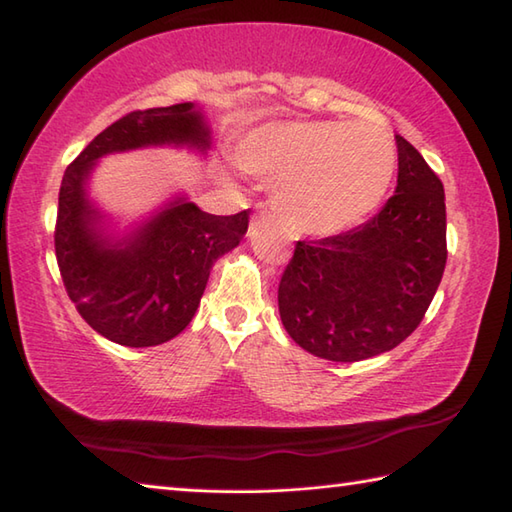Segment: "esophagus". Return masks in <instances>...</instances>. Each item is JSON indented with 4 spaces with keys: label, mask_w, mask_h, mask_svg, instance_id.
<instances>
[{
    "label": "esophagus",
    "mask_w": 512,
    "mask_h": 512,
    "mask_svg": "<svg viewBox=\"0 0 512 512\" xmlns=\"http://www.w3.org/2000/svg\"><path fill=\"white\" fill-rule=\"evenodd\" d=\"M257 217H266V211H259ZM255 222H257V220H255ZM255 222H253V226H255Z\"/></svg>",
    "instance_id": "esophagus-1"
}]
</instances>
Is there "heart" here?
<instances>
[{
    "label": "heart",
    "instance_id": "obj_1",
    "mask_svg": "<svg viewBox=\"0 0 512 512\" xmlns=\"http://www.w3.org/2000/svg\"><path fill=\"white\" fill-rule=\"evenodd\" d=\"M237 165L266 184L292 231L336 235L372 215L396 171V147L380 127L286 121L253 129Z\"/></svg>",
    "mask_w": 512,
    "mask_h": 512
}]
</instances>
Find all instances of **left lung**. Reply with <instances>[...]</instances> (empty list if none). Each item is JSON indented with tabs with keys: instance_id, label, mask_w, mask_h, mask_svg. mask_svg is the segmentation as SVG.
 Instances as JSON below:
<instances>
[{
	"instance_id": "8db88e82",
	"label": "left lung",
	"mask_w": 512,
	"mask_h": 512,
	"mask_svg": "<svg viewBox=\"0 0 512 512\" xmlns=\"http://www.w3.org/2000/svg\"><path fill=\"white\" fill-rule=\"evenodd\" d=\"M398 184L372 220L297 242L279 281V314L303 350L356 363L394 350L418 328L447 264L444 187L396 134Z\"/></svg>"
}]
</instances>
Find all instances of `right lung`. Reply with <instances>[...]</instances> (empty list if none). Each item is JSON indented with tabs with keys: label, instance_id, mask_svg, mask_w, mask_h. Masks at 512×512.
Segmentation results:
<instances>
[{
	"label": "right lung",
	"instance_id": "obj_1",
	"mask_svg": "<svg viewBox=\"0 0 512 512\" xmlns=\"http://www.w3.org/2000/svg\"><path fill=\"white\" fill-rule=\"evenodd\" d=\"M165 145L206 154L211 127L202 107L178 103L118 118L74 158L59 189L54 250L63 286L90 328L125 347L167 343L187 328L213 264L248 228V211L211 215L176 195L132 231L112 233L88 195L96 162Z\"/></svg>",
	"mask_w": 512,
	"mask_h": 512
}]
</instances>
